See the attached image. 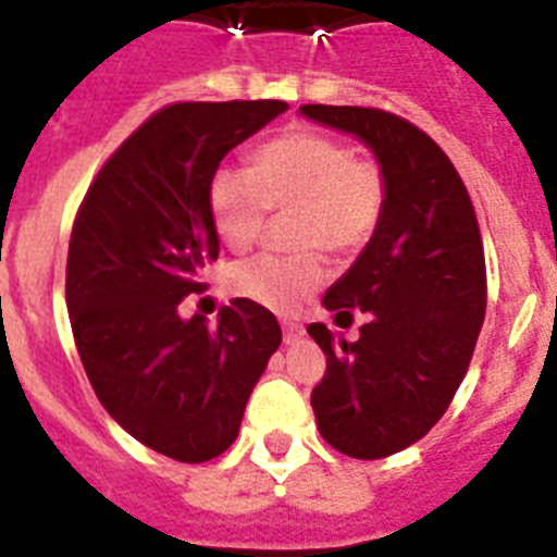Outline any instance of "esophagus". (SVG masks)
Returning a JSON list of instances; mask_svg holds the SVG:
<instances>
[{"mask_svg": "<svg viewBox=\"0 0 557 557\" xmlns=\"http://www.w3.org/2000/svg\"><path fill=\"white\" fill-rule=\"evenodd\" d=\"M284 343L287 346H295V343H301L304 339V329L298 326V323H284Z\"/></svg>", "mask_w": 557, "mask_h": 557, "instance_id": "obj_1", "label": "esophagus"}]
</instances>
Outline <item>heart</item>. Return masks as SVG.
<instances>
[{
  "label": "heart",
  "instance_id": "b5f03b06",
  "mask_svg": "<svg viewBox=\"0 0 557 557\" xmlns=\"http://www.w3.org/2000/svg\"><path fill=\"white\" fill-rule=\"evenodd\" d=\"M385 172L357 159L343 139L318 131H293L253 152L250 172L220 170L211 181V220L223 245L245 253L262 236L268 211H295L298 248L354 253L368 243L385 211ZM323 282L318 253L256 256L228 270L239 298L273 312H295Z\"/></svg>",
  "mask_w": 557,
  "mask_h": 557
}]
</instances>
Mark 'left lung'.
Instances as JSON below:
<instances>
[{
    "label": "left lung",
    "mask_w": 557,
    "mask_h": 557,
    "mask_svg": "<svg viewBox=\"0 0 557 557\" xmlns=\"http://www.w3.org/2000/svg\"><path fill=\"white\" fill-rule=\"evenodd\" d=\"M351 133L385 172V211L346 275L323 295L334 321L368 314L359 339L307 329L326 354L312 410L323 441L357 460L396 455L451 405L485 321V253L474 206L441 147L396 113L301 106Z\"/></svg>",
    "instance_id": "left-lung-1"
}]
</instances>
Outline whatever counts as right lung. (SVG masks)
<instances>
[{
    "mask_svg": "<svg viewBox=\"0 0 557 557\" xmlns=\"http://www.w3.org/2000/svg\"><path fill=\"white\" fill-rule=\"evenodd\" d=\"M282 100L175 102L133 131L97 172L66 259L77 354L108 416L181 462L223 455L253 385L282 346L270 309L234 298L209 326L181 301L203 293L220 253L209 189L220 161L262 131Z\"/></svg>",
    "mask_w": 557,
    "mask_h": 557,
    "instance_id": "right-lung-1",
    "label": "right lung"
}]
</instances>
